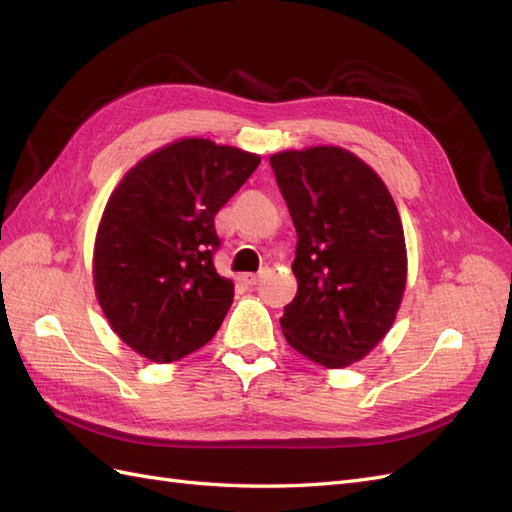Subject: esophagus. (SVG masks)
<instances>
[{
  "instance_id": "1",
  "label": "esophagus",
  "mask_w": 512,
  "mask_h": 512,
  "mask_svg": "<svg viewBox=\"0 0 512 512\" xmlns=\"http://www.w3.org/2000/svg\"><path fill=\"white\" fill-rule=\"evenodd\" d=\"M239 280H241L245 286H256L260 277H258L256 273H243V275L239 277Z\"/></svg>"
}]
</instances>
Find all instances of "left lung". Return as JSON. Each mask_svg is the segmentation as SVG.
I'll return each mask as SVG.
<instances>
[{
    "label": "left lung",
    "instance_id": "1",
    "mask_svg": "<svg viewBox=\"0 0 512 512\" xmlns=\"http://www.w3.org/2000/svg\"><path fill=\"white\" fill-rule=\"evenodd\" d=\"M297 228L299 290L280 318L305 359L339 369L391 329L406 288V241L393 198L363 160L342 147L271 156Z\"/></svg>",
    "mask_w": 512,
    "mask_h": 512
}]
</instances>
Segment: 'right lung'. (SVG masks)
Returning a JSON list of instances; mask_svg holds the SVG:
<instances>
[{
	"instance_id": "obj_1",
	"label": "right lung",
	"mask_w": 512,
	"mask_h": 512,
	"mask_svg": "<svg viewBox=\"0 0 512 512\" xmlns=\"http://www.w3.org/2000/svg\"><path fill=\"white\" fill-rule=\"evenodd\" d=\"M260 164L183 138L138 162L108 198L94 250L102 312L132 350L173 363L218 333L235 286L213 265L215 215Z\"/></svg>"
}]
</instances>
